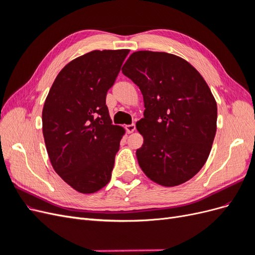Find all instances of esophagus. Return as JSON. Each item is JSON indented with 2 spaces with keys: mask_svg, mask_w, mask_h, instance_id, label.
I'll return each mask as SVG.
<instances>
[{
  "mask_svg": "<svg viewBox=\"0 0 255 255\" xmlns=\"http://www.w3.org/2000/svg\"><path fill=\"white\" fill-rule=\"evenodd\" d=\"M126 128H127V132H128V133H133L134 130L136 129L135 123H132V125H128V126H127V127H126Z\"/></svg>",
  "mask_w": 255,
  "mask_h": 255,
  "instance_id": "1",
  "label": "esophagus"
}]
</instances>
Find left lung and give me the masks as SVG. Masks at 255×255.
<instances>
[{"label": "left lung", "mask_w": 255, "mask_h": 255, "mask_svg": "<svg viewBox=\"0 0 255 255\" xmlns=\"http://www.w3.org/2000/svg\"><path fill=\"white\" fill-rule=\"evenodd\" d=\"M122 73L143 96L144 118L136 123L142 171L166 187L187 182L204 166L217 128L210 87L188 61L165 52H134Z\"/></svg>", "instance_id": "1"}]
</instances>
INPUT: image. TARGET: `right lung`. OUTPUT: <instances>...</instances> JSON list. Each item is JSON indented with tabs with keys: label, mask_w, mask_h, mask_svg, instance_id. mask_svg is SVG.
Instances as JSON below:
<instances>
[{
	"label": "right lung",
	"mask_w": 255,
	"mask_h": 255,
	"mask_svg": "<svg viewBox=\"0 0 255 255\" xmlns=\"http://www.w3.org/2000/svg\"><path fill=\"white\" fill-rule=\"evenodd\" d=\"M128 50L92 51L66 65L42 111V133L54 170L72 188L92 194L110 182L125 129L113 126L106 95Z\"/></svg>",
	"instance_id": "1"
}]
</instances>
